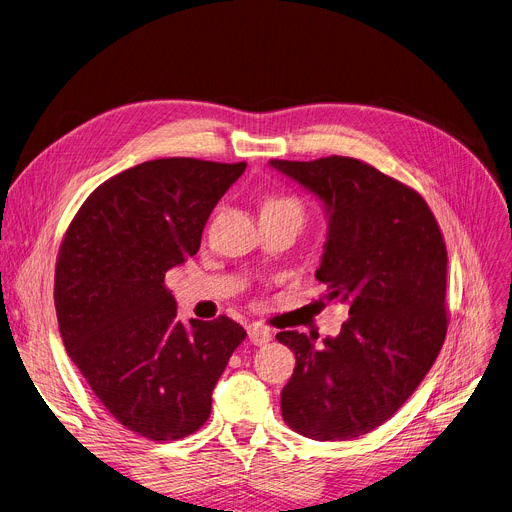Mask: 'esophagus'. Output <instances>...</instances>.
I'll use <instances>...</instances> for the list:
<instances>
[{"label": "esophagus", "mask_w": 512, "mask_h": 512, "mask_svg": "<svg viewBox=\"0 0 512 512\" xmlns=\"http://www.w3.org/2000/svg\"><path fill=\"white\" fill-rule=\"evenodd\" d=\"M247 333H249V341H251L253 345H257V347L267 345V343L271 341V331L265 329V327H261V324H251V327L247 329Z\"/></svg>", "instance_id": "1"}]
</instances>
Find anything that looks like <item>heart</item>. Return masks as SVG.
<instances>
[{"instance_id": "b5f03b06", "label": "heart", "mask_w": 512, "mask_h": 512, "mask_svg": "<svg viewBox=\"0 0 512 512\" xmlns=\"http://www.w3.org/2000/svg\"><path fill=\"white\" fill-rule=\"evenodd\" d=\"M263 210H294V212H298L302 216V206L294 198H269L263 204Z\"/></svg>"}]
</instances>
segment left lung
I'll return each instance as SVG.
<instances>
[{"label": "left lung", "instance_id": "obj_1", "mask_svg": "<svg viewBox=\"0 0 512 512\" xmlns=\"http://www.w3.org/2000/svg\"><path fill=\"white\" fill-rule=\"evenodd\" d=\"M322 204L316 280L349 306L337 337L277 333L296 355L282 390L290 429L316 441L374 431L408 400L447 333V249L427 202L351 157L269 161Z\"/></svg>", "mask_w": 512, "mask_h": 512}]
</instances>
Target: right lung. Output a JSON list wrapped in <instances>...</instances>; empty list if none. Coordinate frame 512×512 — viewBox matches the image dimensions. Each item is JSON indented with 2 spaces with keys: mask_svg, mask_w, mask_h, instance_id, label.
<instances>
[{
  "mask_svg": "<svg viewBox=\"0 0 512 512\" xmlns=\"http://www.w3.org/2000/svg\"><path fill=\"white\" fill-rule=\"evenodd\" d=\"M245 167L188 157L130 167L89 194L61 245L65 349L116 421L147 439L175 441L208 421L212 390L247 337L228 316L181 322L165 288Z\"/></svg>",
  "mask_w": 512,
  "mask_h": 512,
  "instance_id": "obj_1",
  "label": "right lung"
}]
</instances>
